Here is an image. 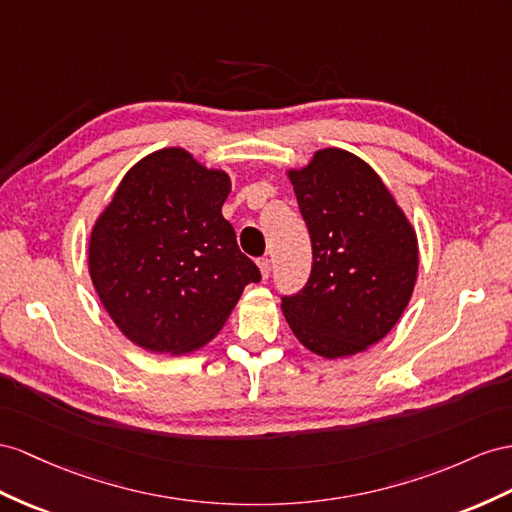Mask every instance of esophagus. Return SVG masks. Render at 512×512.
<instances>
[{"mask_svg":"<svg viewBox=\"0 0 512 512\" xmlns=\"http://www.w3.org/2000/svg\"><path fill=\"white\" fill-rule=\"evenodd\" d=\"M270 270H272L270 259H268V257H266V259H259V272H261V277L268 279V277H270Z\"/></svg>","mask_w":512,"mask_h":512,"instance_id":"esophagus-1","label":"esophagus"}]
</instances>
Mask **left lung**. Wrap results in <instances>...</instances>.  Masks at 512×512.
Returning <instances> with one entry per match:
<instances>
[{
	"mask_svg": "<svg viewBox=\"0 0 512 512\" xmlns=\"http://www.w3.org/2000/svg\"><path fill=\"white\" fill-rule=\"evenodd\" d=\"M287 177L311 235L313 266L300 294L283 298V316L313 355H359L381 342L409 305L417 233L383 179L355 153L320 149Z\"/></svg>",
	"mask_w": 512,
	"mask_h": 512,
	"instance_id": "left-lung-1",
	"label": "left lung"
}]
</instances>
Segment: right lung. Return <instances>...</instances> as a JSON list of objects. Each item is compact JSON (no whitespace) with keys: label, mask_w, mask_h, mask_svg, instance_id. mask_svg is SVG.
Here are the masks:
<instances>
[{"label":"right lung","mask_w":512,"mask_h":512,"mask_svg":"<svg viewBox=\"0 0 512 512\" xmlns=\"http://www.w3.org/2000/svg\"><path fill=\"white\" fill-rule=\"evenodd\" d=\"M229 192L225 170L166 147L131 166L97 216L88 272L131 344L162 355L199 350L261 279L222 216Z\"/></svg>","instance_id":"right-lung-1"}]
</instances>
